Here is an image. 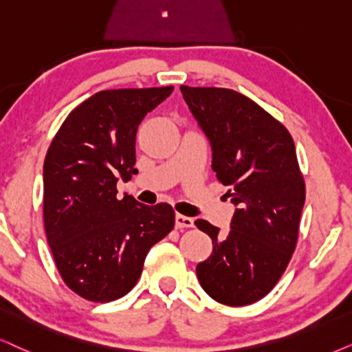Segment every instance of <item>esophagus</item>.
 I'll return each mask as SVG.
<instances>
[{
	"label": "esophagus",
	"instance_id": "1",
	"mask_svg": "<svg viewBox=\"0 0 352 352\" xmlns=\"http://www.w3.org/2000/svg\"><path fill=\"white\" fill-rule=\"evenodd\" d=\"M175 226L179 229H188V228H193L195 226V221L191 219L188 216H184V214H177L175 216Z\"/></svg>",
	"mask_w": 352,
	"mask_h": 352
}]
</instances>
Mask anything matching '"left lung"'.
<instances>
[{
  "label": "left lung",
  "mask_w": 352,
  "mask_h": 352,
  "mask_svg": "<svg viewBox=\"0 0 352 352\" xmlns=\"http://www.w3.org/2000/svg\"><path fill=\"white\" fill-rule=\"evenodd\" d=\"M212 149V170L237 209L228 237L208 221L195 226L212 239L197 266L209 297L230 307L263 299L296 250L305 182L291 133L256 102L232 89L180 86Z\"/></svg>",
  "instance_id": "left-lung-1"
}]
</instances>
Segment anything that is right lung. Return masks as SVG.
<instances>
[{
	"label": "right lung",
	"mask_w": 352,
	"mask_h": 352,
	"mask_svg": "<svg viewBox=\"0 0 352 352\" xmlns=\"http://www.w3.org/2000/svg\"><path fill=\"white\" fill-rule=\"evenodd\" d=\"M173 86L109 89L71 110L43 162V226L66 286L82 299L112 302L131 291L149 248L170 232V204L117 198L136 175V131Z\"/></svg>",
	"instance_id": "obj_1"
}]
</instances>
